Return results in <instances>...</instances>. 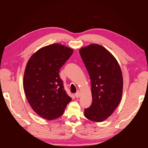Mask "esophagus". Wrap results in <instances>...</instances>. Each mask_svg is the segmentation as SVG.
<instances>
[{"mask_svg": "<svg viewBox=\"0 0 148 148\" xmlns=\"http://www.w3.org/2000/svg\"><path fill=\"white\" fill-rule=\"evenodd\" d=\"M80 96H81V93H80V92L78 91L77 93L75 94V97L77 98H78L80 97Z\"/></svg>", "mask_w": 148, "mask_h": 148, "instance_id": "34e87169", "label": "esophagus"}]
</instances>
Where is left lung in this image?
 Returning a JSON list of instances; mask_svg holds the SVG:
<instances>
[{
    "label": "left lung",
    "mask_w": 148,
    "mask_h": 148,
    "mask_svg": "<svg viewBox=\"0 0 148 148\" xmlns=\"http://www.w3.org/2000/svg\"><path fill=\"white\" fill-rule=\"evenodd\" d=\"M91 83L92 102L84 116L101 122L112 114L122 99L123 77L117 60L107 49L92 44L79 49Z\"/></svg>",
    "instance_id": "8db88e82"
}]
</instances>
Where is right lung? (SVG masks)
<instances>
[{"label":"right lung","mask_w":148,"mask_h":148,"mask_svg":"<svg viewBox=\"0 0 148 148\" xmlns=\"http://www.w3.org/2000/svg\"><path fill=\"white\" fill-rule=\"evenodd\" d=\"M73 49L60 44L39 49L26 64L23 88L30 106L40 117L48 120L64 114L71 98L64 89L59 70Z\"/></svg>","instance_id":"right-lung-1"}]
</instances>
